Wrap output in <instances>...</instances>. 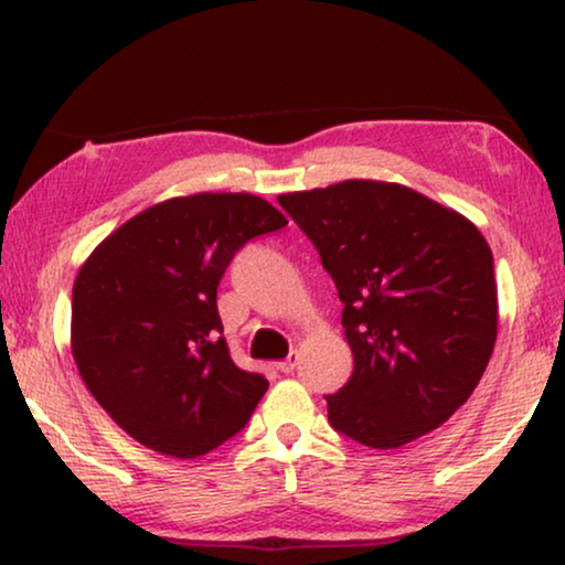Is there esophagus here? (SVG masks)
<instances>
[{"instance_id": "esophagus-1", "label": "esophagus", "mask_w": 565, "mask_h": 565, "mask_svg": "<svg viewBox=\"0 0 565 565\" xmlns=\"http://www.w3.org/2000/svg\"><path fill=\"white\" fill-rule=\"evenodd\" d=\"M297 363H299V353H291L289 359H284V361L276 363V369H279L281 373H291L294 369H297Z\"/></svg>"}]
</instances>
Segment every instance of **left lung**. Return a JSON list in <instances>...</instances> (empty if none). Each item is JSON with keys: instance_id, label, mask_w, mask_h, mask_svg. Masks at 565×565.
<instances>
[{"instance_id": "8db88e82", "label": "left lung", "mask_w": 565, "mask_h": 565, "mask_svg": "<svg viewBox=\"0 0 565 565\" xmlns=\"http://www.w3.org/2000/svg\"><path fill=\"white\" fill-rule=\"evenodd\" d=\"M279 204L320 253L343 301L353 376L330 425L369 448H402L473 394L497 343L494 258L463 214L415 189L348 179Z\"/></svg>"}]
</instances>
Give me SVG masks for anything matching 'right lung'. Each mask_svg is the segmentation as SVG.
I'll return each instance as SVG.
<instances>
[{"mask_svg":"<svg viewBox=\"0 0 565 565\" xmlns=\"http://www.w3.org/2000/svg\"><path fill=\"white\" fill-rule=\"evenodd\" d=\"M284 225L256 194L173 196L127 220L84 260L71 353L130 438L186 460L243 430L268 381L230 359L217 286L243 243Z\"/></svg>","mask_w":565,"mask_h":565,"instance_id":"1","label":"right lung"}]
</instances>
